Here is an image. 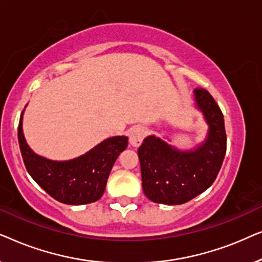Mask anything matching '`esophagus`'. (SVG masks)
Wrapping results in <instances>:
<instances>
[{"label": "esophagus", "instance_id": "obj_1", "mask_svg": "<svg viewBox=\"0 0 262 262\" xmlns=\"http://www.w3.org/2000/svg\"><path fill=\"white\" fill-rule=\"evenodd\" d=\"M145 137V130L141 126L135 127L134 130L130 132V144L132 146H139L142 144L143 139Z\"/></svg>", "mask_w": 262, "mask_h": 262}]
</instances>
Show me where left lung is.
Masks as SVG:
<instances>
[{
	"mask_svg": "<svg viewBox=\"0 0 262 262\" xmlns=\"http://www.w3.org/2000/svg\"><path fill=\"white\" fill-rule=\"evenodd\" d=\"M196 107L207 125L206 141L180 151L161 138L148 136L138 148L142 185L154 203L180 205L206 191L220 173L227 151L223 113L206 89H194Z\"/></svg>",
	"mask_w": 262,
	"mask_h": 262,
	"instance_id": "1",
	"label": "left lung"
}]
</instances>
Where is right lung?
Masks as SVG:
<instances>
[{"mask_svg":"<svg viewBox=\"0 0 262 262\" xmlns=\"http://www.w3.org/2000/svg\"><path fill=\"white\" fill-rule=\"evenodd\" d=\"M23 113L17 138L24 163L33 180L53 199L68 205H83L101 198L117 157L126 149L127 137L107 138L84 155L70 161L48 160L37 155L26 143Z\"/></svg>","mask_w":262,"mask_h":262,"instance_id":"1","label":"right lung"}]
</instances>
